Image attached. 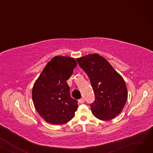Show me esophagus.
<instances>
[{
    "label": "esophagus",
    "instance_id": "1",
    "mask_svg": "<svg viewBox=\"0 0 153 153\" xmlns=\"http://www.w3.org/2000/svg\"><path fill=\"white\" fill-rule=\"evenodd\" d=\"M84 102H85V100H84V98H81V99L79 100V102L80 103H84Z\"/></svg>",
    "mask_w": 153,
    "mask_h": 153
}]
</instances>
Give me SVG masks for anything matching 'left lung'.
<instances>
[{
    "instance_id": "left-lung-1",
    "label": "left lung",
    "mask_w": 153,
    "mask_h": 153,
    "mask_svg": "<svg viewBox=\"0 0 153 153\" xmlns=\"http://www.w3.org/2000/svg\"><path fill=\"white\" fill-rule=\"evenodd\" d=\"M89 76L95 94L91 104L93 115L101 120H110L121 113L128 92L123 77L102 56L89 54L76 59Z\"/></svg>"
}]
</instances>
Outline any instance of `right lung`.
<instances>
[{"label": "right lung", "instance_id": "1", "mask_svg": "<svg viewBox=\"0 0 153 153\" xmlns=\"http://www.w3.org/2000/svg\"><path fill=\"white\" fill-rule=\"evenodd\" d=\"M76 66L74 58L55 56L34 84L32 99L38 113L47 122L64 124L74 117L77 101L71 97L66 81Z\"/></svg>", "mask_w": 153, "mask_h": 153}]
</instances>
